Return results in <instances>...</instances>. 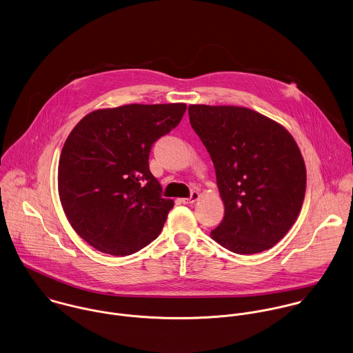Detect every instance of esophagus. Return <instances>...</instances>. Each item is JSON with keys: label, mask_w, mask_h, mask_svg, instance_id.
I'll return each mask as SVG.
<instances>
[{"label": "esophagus", "mask_w": 353, "mask_h": 353, "mask_svg": "<svg viewBox=\"0 0 353 353\" xmlns=\"http://www.w3.org/2000/svg\"><path fill=\"white\" fill-rule=\"evenodd\" d=\"M199 196H201V195H199V192H198V191H192L190 198H184V199H181V203H184V205L194 203V202H196V201L199 199Z\"/></svg>", "instance_id": "esophagus-1"}]
</instances>
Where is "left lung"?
<instances>
[{
	"mask_svg": "<svg viewBox=\"0 0 353 353\" xmlns=\"http://www.w3.org/2000/svg\"><path fill=\"white\" fill-rule=\"evenodd\" d=\"M188 114L212 157L225 205L212 239L240 255L272 248L304 201L307 174L296 141L279 123L247 108L190 105Z\"/></svg>",
	"mask_w": 353,
	"mask_h": 353,
	"instance_id": "8db88e82",
	"label": "left lung"
}]
</instances>
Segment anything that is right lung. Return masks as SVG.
<instances>
[{
    "mask_svg": "<svg viewBox=\"0 0 353 353\" xmlns=\"http://www.w3.org/2000/svg\"><path fill=\"white\" fill-rule=\"evenodd\" d=\"M185 110V103H132L91 112L72 130L60 157L59 194L72 228L95 250L131 255L161 233L174 203L162 198L148 155Z\"/></svg>",
    "mask_w": 353,
    "mask_h": 353,
    "instance_id": "add662e5",
    "label": "right lung"
}]
</instances>
